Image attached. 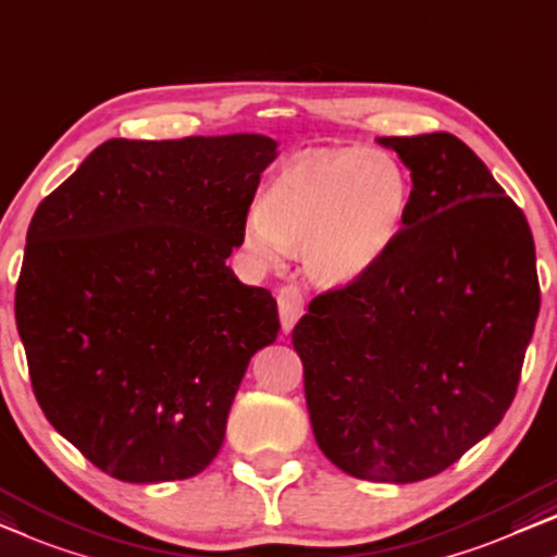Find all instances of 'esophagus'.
Instances as JSON below:
<instances>
[{
	"instance_id": "obj_1",
	"label": "esophagus",
	"mask_w": 557,
	"mask_h": 557,
	"mask_svg": "<svg viewBox=\"0 0 557 557\" xmlns=\"http://www.w3.org/2000/svg\"><path fill=\"white\" fill-rule=\"evenodd\" d=\"M276 298H278L281 326H284V332L288 334L296 326V321L304 317V309H306L304 294H301V288H298V286L288 284V286H281V292H278Z\"/></svg>"
}]
</instances>
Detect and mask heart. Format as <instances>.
<instances>
[{"instance_id":"heart-1","label":"heart","mask_w":557,"mask_h":557,"mask_svg":"<svg viewBox=\"0 0 557 557\" xmlns=\"http://www.w3.org/2000/svg\"><path fill=\"white\" fill-rule=\"evenodd\" d=\"M409 181L382 150H311L294 158L246 219V248L263 263L304 251L313 284L364 278L399 238Z\"/></svg>"}]
</instances>
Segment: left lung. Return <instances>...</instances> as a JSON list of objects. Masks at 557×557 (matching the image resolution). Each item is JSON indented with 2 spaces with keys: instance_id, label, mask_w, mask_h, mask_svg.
<instances>
[{
  "instance_id": "left-lung-1",
  "label": "left lung",
  "mask_w": 557,
  "mask_h": 557,
  "mask_svg": "<svg viewBox=\"0 0 557 557\" xmlns=\"http://www.w3.org/2000/svg\"><path fill=\"white\" fill-rule=\"evenodd\" d=\"M412 175L407 219L364 278L309 304L292 342L321 453L419 482L499 424L540 311L525 215L449 133L376 138Z\"/></svg>"
}]
</instances>
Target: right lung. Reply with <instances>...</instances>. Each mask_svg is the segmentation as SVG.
Wrapping results in <instances>:
<instances>
[{"label": "right lung", "mask_w": 557, "mask_h": 557, "mask_svg": "<svg viewBox=\"0 0 557 557\" xmlns=\"http://www.w3.org/2000/svg\"><path fill=\"white\" fill-rule=\"evenodd\" d=\"M276 148L115 138L35 211L14 296L32 389L110 478L203 472L248 361L276 342V298L225 263Z\"/></svg>", "instance_id": "obj_1"}]
</instances>
